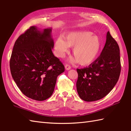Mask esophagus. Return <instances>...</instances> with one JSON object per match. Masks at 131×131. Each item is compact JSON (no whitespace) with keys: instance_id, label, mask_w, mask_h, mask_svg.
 Instances as JSON below:
<instances>
[{"instance_id":"34e87169","label":"esophagus","mask_w":131,"mask_h":131,"mask_svg":"<svg viewBox=\"0 0 131 131\" xmlns=\"http://www.w3.org/2000/svg\"><path fill=\"white\" fill-rule=\"evenodd\" d=\"M65 68H66V70H67V71H68V70H69L70 69H71V67L69 64H66L65 65Z\"/></svg>"}]
</instances>
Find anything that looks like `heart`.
<instances>
[{
  "label": "heart",
  "mask_w": 131,
  "mask_h": 131,
  "mask_svg": "<svg viewBox=\"0 0 131 131\" xmlns=\"http://www.w3.org/2000/svg\"><path fill=\"white\" fill-rule=\"evenodd\" d=\"M91 31H73L67 34L64 38L59 37L55 42L57 54L63 58L68 52L69 47H73L74 56L71 60L72 63H78L83 66L90 64L96 59L102 48L99 37Z\"/></svg>",
  "instance_id": "b5f03b06"
}]
</instances>
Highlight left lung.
I'll list each match as a JSON object with an SVG mask.
<instances>
[{
	"label": "left lung",
	"instance_id": "left-lung-1",
	"mask_svg": "<svg viewBox=\"0 0 131 131\" xmlns=\"http://www.w3.org/2000/svg\"><path fill=\"white\" fill-rule=\"evenodd\" d=\"M101 55L88 67L77 69L78 94L86 102L98 101L107 95L118 81L121 66L119 48L108 31Z\"/></svg>",
	"mask_w": 131,
	"mask_h": 131
}]
</instances>
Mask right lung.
<instances>
[{
  "label": "right lung",
  "instance_id": "obj_1",
  "mask_svg": "<svg viewBox=\"0 0 131 131\" xmlns=\"http://www.w3.org/2000/svg\"><path fill=\"white\" fill-rule=\"evenodd\" d=\"M52 28L30 27L15 41L10 59L12 77L25 95L41 101L54 90L57 78L64 66L54 56Z\"/></svg>",
  "mask_w": 131,
  "mask_h": 131
}]
</instances>
